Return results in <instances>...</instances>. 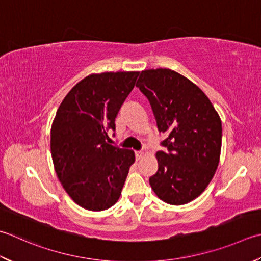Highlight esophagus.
I'll return each instance as SVG.
<instances>
[{
    "mask_svg": "<svg viewBox=\"0 0 261 261\" xmlns=\"http://www.w3.org/2000/svg\"><path fill=\"white\" fill-rule=\"evenodd\" d=\"M144 151H141V150H138V151H136V158H137V161H140L142 157H144Z\"/></svg>",
    "mask_w": 261,
    "mask_h": 261,
    "instance_id": "1",
    "label": "esophagus"
}]
</instances>
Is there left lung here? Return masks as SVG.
<instances>
[{"mask_svg":"<svg viewBox=\"0 0 261 261\" xmlns=\"http://www.w3.org/2000/svg\"><path fill=\"white\" fill-rule=\"evenodd\" d=\"M149 100L162 141L151 189L170 205H185L205 191L217 170L222 121L205 93L170 69L141 71L136 85Z\"/></svg>","mask_w":261,"mask_h":261,"instance_id":"8db88e82","label":"left lung"}]
</instances>
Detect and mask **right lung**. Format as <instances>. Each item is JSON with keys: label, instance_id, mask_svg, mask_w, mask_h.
Segmentation results:
<instances>
[{"label": "right lung", "instance_id": "obj_1", "mask_svg": "<svg viewBox=\"0 0 261 261\" xmlns=\"http://www.w3.org/2000/svg\"><path fill=\"white\" fill-rule=\"evenodd\" d=\"M139 75L90 74L64 97L50 127V154L61 185L85 209L100 212L119 200L135 163L134 150L111 145L109 131Z\"/></svg>", "mask_w": 261, "mask_h": 261}]
</instances>
